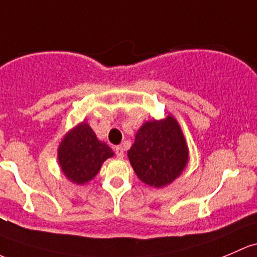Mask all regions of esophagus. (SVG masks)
Returning <instances> with one entry per match:
<instances>
[{
    "label": "esophagus",
    "instance_id": "34e87169",
    "mask_svg": "<svg viewBox=\"0 0 257 257\" xmlns=\"http://www.w3.org/2000/svg\"><path fill=\"white\" fill-rule=\"evenodd\" d=\"M114 151H115V155H117L119 159H121L124 156V149H123V147H120V145L115 147Z\"/></svg>",
    "mask_w": 257,
    "mask_h": 257
}]
</instances>
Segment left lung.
I'll return each instance as SVG.
<instances>
[{
  "label": "left lung",
  "instance_id": "left-lung-1",
  "mask_svg": "<svg viewBox=\"0 0 257 257\" xmlns=\"http://www.w3.org/2000/svg\"><path fill=\"white\" fill-rule=\"evenodd\" d=\"M128 158L138 177L153 187L169 185L185 169L188 149L180 125L171 115L147 121L138 131Z\"/></svg>",
  "mask_w": 257,
  "mask_h": 257
}]
</instances>
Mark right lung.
<instances>
[{
    "label": "right lung",
    "mask_w": 257,
    "mask_h": 257,
    "mask_svg": "<svg viewBox=\"0 0 257 257\" xmlns=\"http://www.w3.org/2000/svg\"><path fill=\"white\" fill-rule=\"evenodd\" d=\"M110 156L112 149L97 139L87 123H81L61 142L58 158L65 176L83 185L96 176L103 161Z\"/></svg>",
    "instance_id": "1"
}]
</instances>
